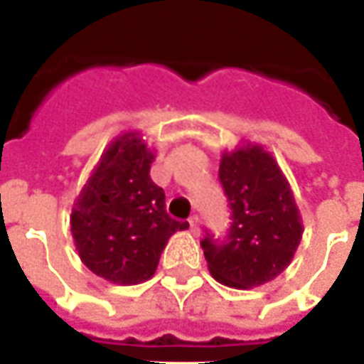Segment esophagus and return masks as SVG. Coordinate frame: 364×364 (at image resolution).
<instances>
[{
	"label": "esophagus",
	"instance_id": "esophagus-1",
	"mask_svg": "<svg viewBox=\"0 0 364 364\" xmlns=\"http://www.w3.org/2000/svg\"><path fill=\"white\" fill-rule=\"evenodd\" d=\"M189 232L193 233V235H197L199 233V220L197 218H189Z\"/></svg>",
	"mask_w": 364,
	"mask_h": 364
}]
</instances>
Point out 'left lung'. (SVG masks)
<instances>
[{
  "label": "left lung",
  "instance_id": "1",
  "mask_svg": "<svg viewBox=\"0 0 364 364\" xmlns=\"http://www.w3.org/2000/svg\"><path fill=\"white\" fill-rule=\"evenodd\" d=\"M220 181L232 207L225 242L207 233V268L223 286L247 290L274 280L290 266L302 240V218L290 183L262 144L223 153Z\"/></svg>",
  "mask_w": 364,
  "mask_h": 364
}]
</instances>
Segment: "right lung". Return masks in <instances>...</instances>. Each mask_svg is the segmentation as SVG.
<instances>
[{
	"mask_svg": "<svg viewBox=\"0 0 364 364\" xmlns=\"http://www.w3.org/2000/svg\"><path fill=\"white\" fill-rule=\"evenodd\" d=\"M153 161L139 132L120 134L72 207L70 230L84 266L119 286L153 278L171 235L189 228L167 215L165 191L149 175Z\"/></svg>",
	"mask_w": 364,
	"mask_h": 364,
	"instance_id": "right-lung-1",
	"label": "right lung"
}]
</instances>
